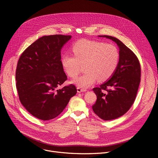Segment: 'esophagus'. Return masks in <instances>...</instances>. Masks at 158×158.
<instances>
[{"instance_id": "34e87169", "label": "esophagus", "mask_w": 158, "mask_h": 158, "mask_svg": "<svg viewBox=\"0 0 158 158\" xmlns=\"http://www.w3.org/2000/svg\"><path fill=\"white\" fill-rule=\"evenodd\" d=\"M77 92H78V93L84 92H86V89L82 88H81V87H77Z\"/></svg>"}]
</instances>
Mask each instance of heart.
<instances>
[{"label":"heart","mask_w":158,"mask_h":158,"mask_svg":"<svg viewBox=\"0 0 158 158\" xmlns=\"http://www.w3.org/2000/svg\"><path fill=\"white\" fill-rule=\"evenodd\" d=\"M73 55L64 54L61 64L70 77H76L84 65L85 73L72 81L77 86L86 88L97 80L110 79L117 69L120 59L118 48L111 44L98 41L81 40L72 47Z\"/></svg>","instance_id":"b5f03b06"}]
</instances>
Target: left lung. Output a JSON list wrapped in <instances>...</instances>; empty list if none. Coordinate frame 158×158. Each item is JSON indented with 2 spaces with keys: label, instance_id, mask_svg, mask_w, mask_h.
Here are the masks:
<instances>
[{
  "label": "left lung",
  "instance_id": "8db88e82",
  "mask_svg": "<svg viewBox=\"0 0 158 158\" xmlns=\"http://www.w3.org/2000/svg\"><path fill=\"white\" fill-rule=\"evenodd\" d=\"M99 36L113 40L119 48V63L113 76L93 89L97 95L93 111L101 119L111 120L125 114L133 104L141 80V66L135 54L120 40L107 35Z\"/></svg>",
  "mask_w": 158,
  "mask_h": 158
}]
</instances>
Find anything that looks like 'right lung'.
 I'll return each instance as SVG.
<instances>
[{
    "label": "right lung",
    "mask_w": 158,
    "mask_h": 158,
    "mask_svg": "<svg viewBox=\"0 0 158 158\" xmlns=\"http://www.w3.org/2000/svg\"><path fill=\"white\" fill-rule=\"evenodd\" d=\"M70 35L41 37L21 54L16 70V86L23 107L36 118L57 117L77 94L73 85L57 87L67 79L61 61L63 46Z\"/></svg>",
    "instance_id": "right-lung-1"
}]
</instances>
